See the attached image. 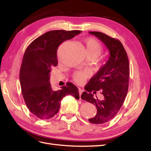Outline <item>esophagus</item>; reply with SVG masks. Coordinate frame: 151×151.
Segmentation results:
<instances>
[{
    "label": "esophagus",
    "mask_w": 151,
    "mask_h": 151,
    "mask_svg": "<svg viewBox=\"0 0 151 151\" xmlns=\"http://www.w3.org/2000/svg\"><path fill=\"white\" fill-rule=\"evenodd\" d=\"M78 91H79V95H80V99H81V95H82V92L84 91L82 90V89H81V88H79L78 89Z\"/></svg>",
    "instance_id": "34e87169"
}]
</instances>
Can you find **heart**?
Wrapping results in <instances>:
<instances>
[{
	"mask_svg": "<svg viewBox=\"0 0 151 151\" xmlns=\"http://www.w3.org/2000/svg\"><path fill=\"white\" fill-rule=\"evenodd\" d=\"M84 51L87 56H94L97 58L102 51V47L98 41L91 37H88L84 40ZM88 76L86 71H77L74 73L73 78L76 82L82 83Z\"/></svg>",
	"mask_w": 151,
	"mask_h": 151,
	"instance_id": "1",
	"label": "heart"
}]
</instances>
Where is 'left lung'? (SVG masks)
Wrapping results in <instances>:
<instances>
[{
  "label": "left lung",
  "mask_w": 151,
  "mask_h": 151,
  "mask_svg": "<svg viewBox=\"0 0 151 151\" xmlns=\"http://www.w3.org/2000/svg\"><path fill=\"white\" fill-rule=\"evenodd\" d=\"M89 34L102 41L110 53L107 62L89 80L84 88L86 91L81 95L82 99L97 107V114L89 121L98 124L112 119L124 103L129 89V62L119 40L99 32H89ZM98 91L104 95L103 100L94 97L93 94Z\"/></svg>",
  "instance_id": "1"
}]
</instances>
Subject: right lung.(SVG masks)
<instances>
[{"instance_id": "obj_1", "label": "right lung", "mask_w": 151, "mask_h": 151, "mask_svg": "<svg viewBox=\"0 0 151 151\" xmlns=\"http://www.w3.org/2000/svg\"><path fill=\"white\" fill-rule=\"evenodd\" d=\"M80 33L81 30L47 32L34 40L25 50L19 72L21 92L28 110L38 119L54 117L59 111L61 100L67 95L80 98L78 89L71 83L53 91L49 82L50 70L58 65V48Z\"/></svg>"}]
</instances>
